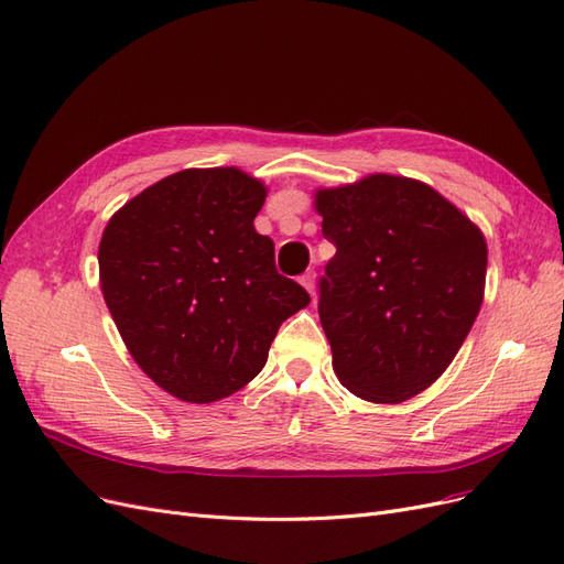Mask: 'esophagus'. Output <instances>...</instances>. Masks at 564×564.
<instances>
[{
	"label": "esophagus",
	"instance_id": "1",
	"mask_svg": "<svg viewBox=\"0 0 564 564\" xmlns=\"http://www.w3.org/2000/svg\"><path fill=\"white\" fill-rule=\"evenodd\" d=\"M300 283L308 290V293L314 295V288H316V274H314V271H304V274L300 276Z\"/></svg>",
	"mask_w": 564,
	"mask_h": 564
}]
</instances>
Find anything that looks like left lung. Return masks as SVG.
I'll return each instance as SVG.
<instances>
[{"mask_svg": "<svg viewBox=\"0 0 564 564\" xmlns=\"http://www.w3.org/2000/svg\"><path fill=\"white\" fill-rule=\"evenodd\" d=\"M335 258L318 316L341 387L370 403L429 389L462 349L485 295L482 231L420 180L375 173L316 192Z\"/></svg>", "mask_w": 564, "mask_h": 564, "instance_id": "8db88e82", "label": "left lung"}]
</instances>
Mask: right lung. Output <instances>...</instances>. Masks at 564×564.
Segmentation results:
<instances>
[{
    "mask_svg": "<svg viewBox=\"0 0 564 564\" xmlns=\"http://www.w3.org/2000/svg\"><path fill=\"white\" fill-rule=\"evenodd\" d=\"M267 198L239 169L159 180L107 223L100 290L140 370L185 403H215L264 368L281 323L308 302L256 231Z\"/></svg>",
    "mask_w": 564,
    "mask_h": 564,
    "instance_id": "1",
    "label": "right lung"
}]
</instances>
